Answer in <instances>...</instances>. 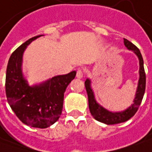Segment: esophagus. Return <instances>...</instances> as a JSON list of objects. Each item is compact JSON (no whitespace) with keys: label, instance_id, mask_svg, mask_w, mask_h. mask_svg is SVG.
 <instances>
[{"label":"esophagus","instance_id":"1","mask_svg":"<svg viewBox=\"0 0 152 152\" xmlns=\"http://www.w3.org/2000/svg\"><path fill=\"white\" fill-rule=\"evenodd\" d=\"M83 76H84V73H83V71H82L81 69H79V70L77 71V73H76V77H77L78 79H82V78H83Z\"/></svg>","mask_w":152,"mask_h":152}]
</instances>
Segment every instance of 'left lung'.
Wrapping results in <instances>:
<instances>
[{
	"instance_id": "1",
	"label": "left lung",
	"mask_w": 152,
	"mask_h": 152,
	"mask_svg": "<svg viewBox=\"0 0 152 152\" xmlns=\"http://www.w3.org/2000/svg\"><path fill=\"white\" fill-rule=\"evenodd\" d=\"M124 43L128 50H131L137 56L138 59H139V64H140V69H139L140 77H139V81H138L137 90L135 92L134 99L133 101L134 103L131 104V106H129L124 111H119V112L109 111L105 107H103L96 102L95 98V95H94V91L91 88V79H86L85 82V89L88 95L89 108H90L91 115L96 120L103 124H106L107 125L118 124H121L130 119L138 111V108L142 102L145 90V69H144V61L141 53L137 47L130 41H129L128 39H124Z\"/></svg>"
}]
</instances>
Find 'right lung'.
<instances>
[{"label":"right lung","instance_id":"add662e5","mask_svg":"<svg viewBox=\"0 0 152 152\" xmlns=\"http://www.w3.org/2000/svg\"><path fill=\"white\" fill-rule=\"evenodd\" d=\"M42 35L29 39L9 58L6 75V95L10 107L24 124L45 129L58 120L62 111L64 93L76 72L57 75L29 85L23 73V56L27 46Z\"/></svg>","mask_w":152,"mask_h":152}]
</instances>
